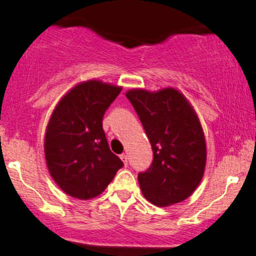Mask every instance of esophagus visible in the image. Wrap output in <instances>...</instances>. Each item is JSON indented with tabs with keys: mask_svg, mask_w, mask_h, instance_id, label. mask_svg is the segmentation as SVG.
Listing matches in <instances>:
<instances>
[{
	"mask_svg": "<svg viewBox=\"0 0 256 256\" xmlns=\"http://www.w3.org/2000/svg\"><path fill=\"white\" fill-rule=\"evenodd\" d=\"M120 158H122V161L124 162L125 166H128V156L126 154H122L120 155Z\"/></svg>",
	"mask_w": 256,
	"mask_h": 256,
	"instance_id": "esophagus-1",
	"label": "esophagus"
}]
</instances>
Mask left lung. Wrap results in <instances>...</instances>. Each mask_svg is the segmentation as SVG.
Segmentation results:
<instances>
[{
    "label": "left lung",
    "instance_id": "left-lung-1",
    "mask_svg": "<svg viewBox=\"0 0 256 256\" xmlns=\"http://www.w3.org/2000/svg\"><path fill=\"white\" fill-rule=\"evenodd\" d=\"M150 140L154 160L138 174L143 196L158 207L184 201L201 183L207 160L206 138L192 104L174 88L128 90Z\"/></svg>",
    "mask_w": 256,
    "mask_h": 256
}]
</instances>
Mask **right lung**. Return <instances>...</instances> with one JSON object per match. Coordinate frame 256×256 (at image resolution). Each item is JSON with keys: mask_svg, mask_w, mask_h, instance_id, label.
<instances>
[{"mask_svg": "<svg viewBox=\"0 0 256 256\" xmlns=\"http://www.w3.org/2000/svg\"><path fill=\"white\" fill-rule=\"evenodd\" d=\"M122 88L98 79L80 82L60 98L44 136L52 180L67 195L90 200L104 192L122 161L110 152L102 118Z\"/></svg>", "mask_w": 256, "mask_h": 256, "instance_id": "obj_1", "label": "right lung"}]
</instances>
